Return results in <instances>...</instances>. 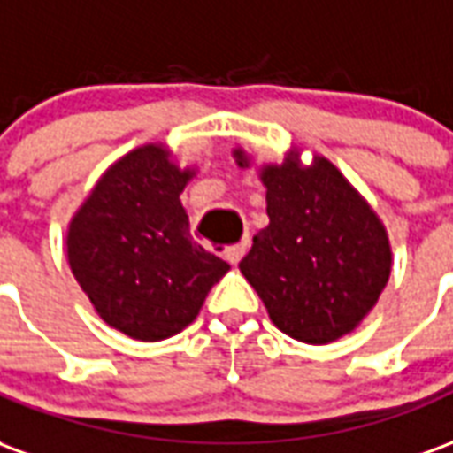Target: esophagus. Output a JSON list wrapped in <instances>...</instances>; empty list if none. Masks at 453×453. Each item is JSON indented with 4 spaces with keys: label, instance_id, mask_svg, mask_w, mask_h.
Returning a JSON list of instances; mask_svg holds the SVG:
<instances>
[{
    "label": "esophagus",
    "instance_id": "34e87169",
    "mask_svg": "<svg viewBox=\"0 0 453 453\" xmlns=\"http://www.w3.org/2000/svg\"><path fill=\"white\" fill-rule=\"evenodd\" d=\"M247 247H250V240H247V237H242V240H240V242H235V245L226 247V250H223V257H226L230 265H237V262L245 257Z\"/></svg>",
    "mask_w": 453,
    "mask_h": 453
}]
</instances>
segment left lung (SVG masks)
I'll return each mask as SVG.
<instances>
[{"label": "left lung", "mask_w": 453, "mask_h": 453, "mask_svg": "<svg viewBox=\"0 0 453 453\" xmlns=\"http://www.w3.org/2000/svg\"><path fill=\"white\" fill-rule=\"evenodd\" d=\"M294 145L259 165L269 226L252 237L240 272L272 323L305 344L354 333L379 303L393 269L388 230L349 179L323 155L305 165ZM250 167L245 148L233 150Z\"/></svg>", "instance_id": "8db88e82"}]
</instances>
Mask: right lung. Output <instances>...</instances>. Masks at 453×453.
I'll list each match as a JSON object with an SVG mask.
<instances>
[{"label":"right lung","instance_id":"1","mask_svg":"<svg viewBox=\"0 0 453 453\" xmlns=\"http://www.w3.org/2000/svg\"><path fill=\"white\" fill-rule=\"evenodd\" d=\"M196 172L165 142H145L104 172L67 226L77 284L104 323L133 340L181 333L230 272L188 235L179 194Z\"/></svg>","mask_w":453,"mask_h":453}]
</instances>
